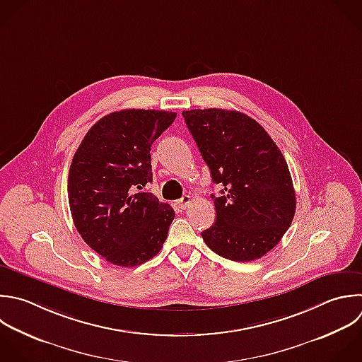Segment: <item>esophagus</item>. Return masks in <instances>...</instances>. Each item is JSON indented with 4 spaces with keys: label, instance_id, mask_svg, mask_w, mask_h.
<instances>
[{
    "label": "esophagus",
    "instance_id": "1",
    "mask_svg": "<svg viewBox=\"0 0 362 362\" xmlns=\"http://www.w3.org/2000/svg\"><path fill=\"white\" fill-rule=\"evenodd\" d=\"M192 202V198L189 197V195H184L182 198H180L178 199V202H177V205H178V208L180 209H187V206H189V204Z\"/></svg>",
    "mask_w": 362,
    "mask_h": 362
}]
</instances>
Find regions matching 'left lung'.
Segmentation results:
<instances>
[{
  "label": "left lung",
  "mask_w": 362,
  "mask_h": 362,
  "mask_svg": "<svg viewBox=\"0 0 362 362\" xmlns=\"http://www.w3.org/2000/svg\"><path fill=\"white\" fill-rule=\"evenodd\" d=\"M182 116L214 184L216 221L202 239L216 255L235 262L264 256L283 238L296 212L287 163L252 117L223 109L184 110Z\"/></svg>",
  "instance_id": "1"
}]
</instances>
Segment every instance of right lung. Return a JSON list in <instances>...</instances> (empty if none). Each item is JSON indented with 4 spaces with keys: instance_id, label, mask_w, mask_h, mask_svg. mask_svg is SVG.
<instances>
[{
    "instance_id": "obj_1",
    "label": "right lung",
    "mask_w": 362,
    "mask_h": 362,
    "mask_svg": "<svg viewBox=\"0 0 362 362\" xmlns=\"http://www.w3.org/2000/svg\"><path fill=\"white\" fill-rule=\"evenodd\" d=\"M177 113L129 109L96 122L78 147L68 177L74 223L107 262L134 267L163 247L174 209L150 192L151 146Z\"/></svg>"
}]
</instances>
